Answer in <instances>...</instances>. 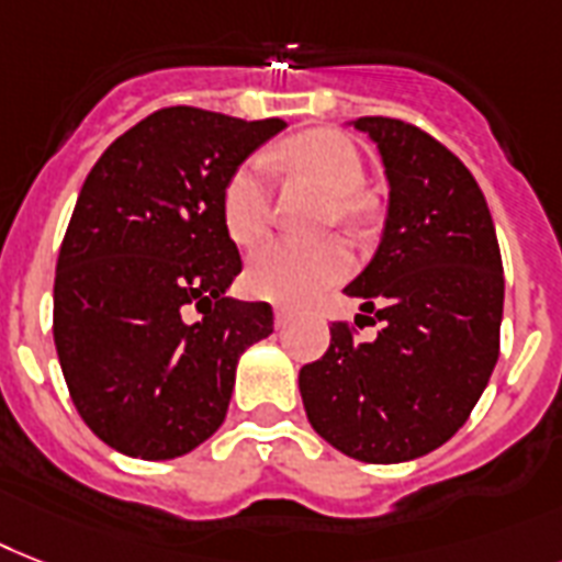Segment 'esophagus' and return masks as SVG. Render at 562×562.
Segmentation results:
<instances>
[{
    "label": "esophagus",
    "instance_id": "obj_1",
    "mask_svg": "<svg viewBox=\"0 0 562 562\" xmlns=\"http://www.w3.org/2000/svg\"><path fill=\"white\" fill-rule=\"evenodd\" d=\"M289 321H291L289 308H285V305H277V308H273V323H277V328L285 326Z\"/></svg>",
    "mask_w": 562,
    "mask_h": 562
}]
</instances>
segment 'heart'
Masks as SVG:
<instances>
[{
    "instance_id": "heart-1",
    "label": "heart",
    "mask_w": 562,
    "mask_h": 562,
    "mask_svg": "<svg viewBox=\"0 0 562 562\" xmlns=\"http://www.w3.org/2000/svg\"><path fill=\"white\" fill-rule=\"evenodd\" d=\"M273 158L289 164L335 195L337 222L360 225L367 204L358 190L367 181V167L352 140L335 130H312L285 140ZM222 218L231 239L254 245L271 225V167L266 158H250L227 178L222 193ZM352 268V254L344 241L273 239L254 250L248 262V289L273 303H305L323 289L344 280Z\"/></svg>"
}]
</instances>
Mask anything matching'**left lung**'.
Here are the masks:
<instances>
[{
    "label": "left lung",
    "instance_id": "left-lung-1",
    "mask_svg": "<svg viewBox=\"0 0 562 562\" xmlns=\"http://www.w3.org/2000/svg\"><path fill=\"white\" fill-rule=\"evenodd\" d=\"M352 126L378 147L390 204L375 257L344 291L381 328L363 344L335 323L328 352L300 369V395L335 450L398 464L445 445L485 392L499 358L503 257L485 195L450 149L395 117Z\"/></svg>",
    "mask_w": 562,
    "mask_h": 562
}]
</instances>
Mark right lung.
<instances>
[{"label": "right lung", "mask_w": 562, "mask_h": 562, "mask_svg": "<svg viewBox=\"0 0 562 562\" xmlns=\"http://www.w3.org/2000/svg\"><path fill=\"white\" fill-rule=\"evenodd\" d=\"M282 130L170 106L86 176L57 259L54 344L77 413L117 453L161 462L207 441L239 355L273 331L271 305L227 296L241 259L222 193Z\"/></svg>", "instance_id": "right-lung-1"}]
</instances>
